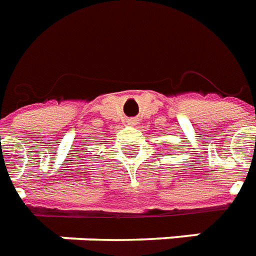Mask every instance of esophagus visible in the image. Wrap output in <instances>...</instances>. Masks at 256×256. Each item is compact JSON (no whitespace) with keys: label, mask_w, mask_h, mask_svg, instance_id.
Listing matches in <instances>:
<instances>
[{"label":"esophagus","mask_w":256,"mask_h":256,"mask_svg":"<svg viewBox=\"0 0 256 256\" xmlns=\"http://www.w3.org/2000/svg\"><path fill=\"white\" fill-rule=\"evenodd\" d=\"M128 124H136V123H137V120H136L134 118H130V119H128Z\"/></svg>","instance_id":"34e87169"}]
</instances>
